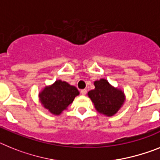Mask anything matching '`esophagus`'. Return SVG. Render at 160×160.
I'll return each mask as SVG.
<instances>
[{
    "mask_svg": "<svg viewBox=\"0 0 160 160\" xmlns=\"http://www.w3.org/2000/svg\"><path fill=\"white\" fill-rule=\"evenodd\" d=\"M80 93H81L82 95H85V94L87 93V90H86V89H81V90H80Z\"/></svg>",
    "mask_w": 160,
    "mask_h": 160,
    "instance_id": "obj_1",
    "label": "esophagus"
}]
</instances>
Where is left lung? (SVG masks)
<instances>
[{"mask_svg":"<svg viewBox=\"0 0 160 160\" xmlns=\"http://www.w3.org/2000/svg\"><path fill=\"white\" fill-rule=\"evenodd\" d=\"M95 89L88 92L98 112L107 116H113L124 102V94L121 90L113 88L109 82L101 79L94 82Z\"/></svg>","mask_w":160,"mask_h":160,"instance_id":"obj_1","label":"left lung"}]
</instances>
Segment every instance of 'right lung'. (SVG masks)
Instances as JSON below:
<instances>
[{
	"label": "right lung",
	"mask_w": 160,
	"mask_h": 160,
	"mask_svg": "<svg viewBox=\"0 0 160 160\" xmlns=\"http://www.w3.org/2000/svg\"><path fill=\"white\" fill-rule=\"evenodd\" d=\"M78 89L67 82L57 80L53 85L46 87L39 94L40 101L46 109L55 115H59L72 103Z\"/></svg>",
	"instance_id": "1"
}]
</instances>
